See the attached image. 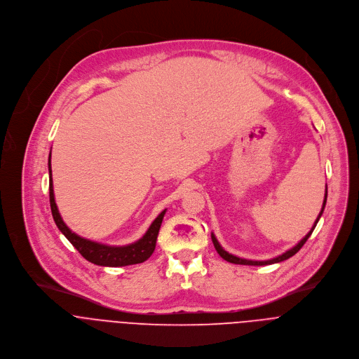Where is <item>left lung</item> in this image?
<instances>
[{"mask_svg":"<svg viewBox=\"0 0 359 359\" xmlns=\"http://www.w3.org/2000/svg\"><path fill=\"white\" fill-rule=\"evenodd\" d=\"M325 202H327V185H325V196H324V202H323V208H321V212H320V215L317 217V219H316V222H314V226L311 228V231L294 246V248H292L290 250H287V252H284L283 255H280V256H277V257H273V259H270V260H248V259H242V257H238V256H235V255H231V253H228L221 245H219V242H218V239L215 238V235L213 233H210V238H212V242H213V246H215V249H217V252L219 253V256L222 257V259H225L226 262H229V263H235V264H249V266H266V264H273V263H278V262H283V260H287V259H290L292 256H294L302 248H303V245L307 242V239L311 236V233H313V231H314V228L317 226V222L320 221V218H321V215H323V210H324V208H325Z\"/></svg>","mask_w":359,"mask_h":359,"instance_id":"obj_1","label":"left lung"}]
</instances>
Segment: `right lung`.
Returning <instances> with one entry per match:
<instances>
[{
    "label": "right lung",
    "mask_w": 359,
    "mask_h": 359,
    "mask_svg": "<svg viewBox=\"0 0 359 359\" xmlns=\"http://www.w3.org/2000/svg\"><path fill=\"white\" fill-rule=\"evenodd\" d=\"M49 168V202H50V210L53 221L57 226V229L66 236V239L76 248V250L90 263H95L97 266H107V267H120V266H128V264H137L146 262L156 249V242L158 236V231L163 224V218L165 215L164 209L158 217L154 219V222L150 225L149 231L144 233L141 239H138L134 243L126 245V246H109L97 242H92L89 239H85L75 232H72L66 224L63 222L60 213L57 210L55 195H53V184H52V170H50V154L48 161Z\"/></svg>",
    "instance_id": "obj_1"
}]
</instances>
